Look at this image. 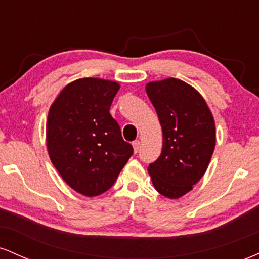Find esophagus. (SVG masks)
I'll list each match as a JSON object with an SVG mask.
<instances>
[{
  "mask_svg": "<svg viewBox=\"0 0 259 259\" xmlns=\"http://www.w3.org/2000/svg\"><path fill=\"white\" fill-rule=\"evenodd\" d=\"M133 147H134V152L138 153L139 150H140V141H139V140H136V141L133 142Z\"/></svg>",
  "mask_w": 259,
  "mask_h": 259,
  "instance_id": "1",
  "label": "esophagus"
}]
</instances>
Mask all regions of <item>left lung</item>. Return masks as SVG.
<instances>
[{"mask_svg":"<svg viewBox=\"0 0 259 259\" xmlns=\"http://www.w3.org/2000/svg\"><path fill=\"white\" fill-rule=\"evenodd\" d=\"M162 125V153L148 165L154 189L179 198L206 173L215 146V125L206 101L196 89L169 78L146 85Z\"/></svg>","mask_w":259,"mask_h":259,"instance_id":"left-lung-1","label":"left lung"}]
</instances>
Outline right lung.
<instances>
[{
    "mask_svg": "<svg viewBox=\"0 0 259 259\" xmlns=\"http://www.w3.org/2000/svg\"><path fill=\"white\" fill-rule=\"evenodd\" d=\"M119 88L111 80L78 79L59 92L49 111L51 162L68 185L88 197L111 189L134 152L109 113Z\"/></svg>",
    "mask_w": 259,
    "mask_h": 259,
    "instance_id": "obj_1",
    "label": "right lung"
}]
</instances>
